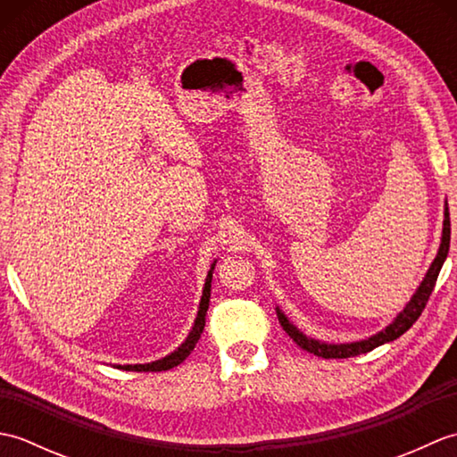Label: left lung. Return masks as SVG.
Segmentation results:
<instances>
[{
	"instance_id": "1",
	"label": "left lung",
	"mask_w": 457,
	"mask_h": 457,
	"mask_svg": "<svg viewBox=\"0 0 457 457\" xmlns=\"http://www.w3.org/2000/svg\"><path fill=\"white\" fill-rule=\"evenodd\" d=\"M448 251H450V212H448V204H445V212H444V229H442V244L438 249V255H436L434 263L430 265L428 273H426L424 280L420 283L419 290H416L414 296L411 298V303L404 306L403 312L393 320V324L386 326L383 332H378L371 337L361 339V342H352V344H324V342H318V339L312 337H306L300 329L290 324V320L280 312V308H277V316H278V322L283 326L285 332L295 339V342L306 349L308 353H314L318 357H324V359H344V357H355V355H361L371 352V349L383 345L386 342H393V339L401 337L406 329H409L416 320L420 318L422 310L426 308V303H428V298L432 295V290L436 287V280H438L440 275V269L444 265L445 257H448Z\"/></svg>"
}]
</instances>
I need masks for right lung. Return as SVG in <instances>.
I'll return each mask as SVG.
<instances>
[{"label": "right lung", "mask_w": 457, "mask_h": 457, "mask_svg": "<svg viewBox=\"0 0 457 457\" xmlns=\"http://www.w3.org/2000/svg\"><path fill=\"white\" fill-rule=\"evenodd\" d=\"M213 265H216V261H213L210 270H208V277H206V283H204V293L200 298V308H198V316H196V322L192 326V332L188 334L187 342H184L177 352H172L170 355L159 359V361H153V363H139V365H115L118 369H125V371H167V369H172L180 365L184 359H187L194 345L198 344V339L204 332V326H206V312H208V306H210V288H212V270Z\"/></svg>", "instance_id": "obj_1"}]
</instances>
